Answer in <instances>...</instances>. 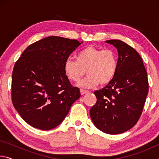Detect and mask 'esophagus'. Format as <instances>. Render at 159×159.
<instances>
[{
	"mask_svg": "<svg viewBox=\"0 0 159 159\" xmlns=\"http://www.w3.org/2000/svg\"><path fill=\"white\" fill-rule=\"evenodd\" d=\"M80 94H81L82 95H85V94L88 93V90H83V89H80Z\"/></svg>",
	"mask_w": 159,
	"mask_h": 159,
	"instance_id": "esophagus-1",
	"label": "esophagus"
}]
</instances>
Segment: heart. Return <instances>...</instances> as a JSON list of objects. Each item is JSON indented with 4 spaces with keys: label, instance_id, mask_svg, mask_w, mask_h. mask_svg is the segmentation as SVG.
Masks as SVG:
<instances>
[{
    "label": "heart",
    "instance_id": "1",
    "mask_svg": "<svg viewBox=\"0 0 159 159\" xmlns=\"http://www.w3.org/2000/svg\"><path fill=\"white\" fill-rule=\"evenodd\" d=\"M76 59H67L64 64V71L69 80L78 81L86 71L88 76L78 83L79 87L91 88L99 83L107 85L117 72L118 55L112 49L102 50L90 45L80 50Z\"/></svg>",
    "mask_w": 159,
    "mask_h": 159
}]
</instances>
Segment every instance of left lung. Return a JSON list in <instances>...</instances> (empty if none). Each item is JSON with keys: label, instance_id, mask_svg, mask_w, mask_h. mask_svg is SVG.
<instances>
[{"label": "left lung", "instance_id": "1", "mask_svg": "<svg viewBox=\"0 0 159 159\" xmlns=\"http://www.w3.org/2000/svg\"><path fill=\"white\" fill-rule=\"evenodd\" d=\"M118 51V69L111 82L95 91L97 102L90 114L97 128L110 134L123 133L138 121L146 100L149 83L139 53L120 40H109Z\"/></svg>", "mask_w": 159, "mask_h": 159}]
</instances>
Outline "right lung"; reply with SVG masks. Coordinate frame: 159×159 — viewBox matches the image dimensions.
<instances>
[{
  "instance_id": "1",
  "label": "right lung",
  "mask_w": 159,
  "mask_h": 159,
  "mask_svg": "<svg viewBox=\"0 0 159 159\" xmlns=\"http://www.w3.org/2000/svg\"><path fill=\"white\" fill-rule=\"evenodd\" d=\"M83 41L49 36L26 48L16 61L12 77L13 106L25 121L40 130L63 121L80 97L64 71V64Z\"/></svg>"
}]
</instances>
